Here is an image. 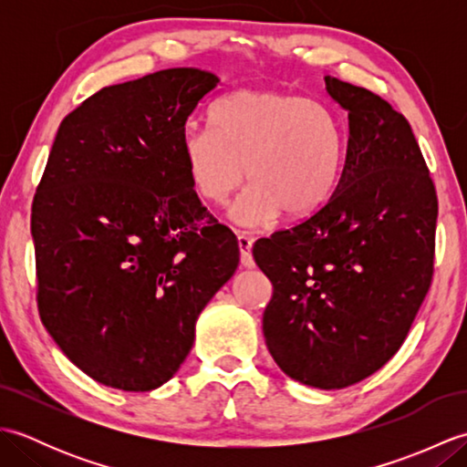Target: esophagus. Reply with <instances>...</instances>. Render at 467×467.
<instances>
[{
    "mask_svg": "<svg viewBox=\"0 0 467 467\" xmlns=\"http://www.w3.org/2000/svg\"><path fill=\"white\" fill-rule=\"evenodd\" d=\"M239 249H241V265H243V266H253V265H254L253 253H251L253 241L249 239V236H244V234L239 236Z\"/></svg>",
    "mask_w": 467,
    "mask_h": 467,
    "instance_id": "esophagus-1",
    "label": "esophagus"
}]
</instances>
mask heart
Listing matches in <instances>:
<instances>
[{
  "label": "heart",
  "instance_id": "heart-1",
  "mask_svg": "<svg viewBox=\"0 0 467 467\" xmlns=\"http://www.w3.org/2000/svg\"><path fill=\"white\" fill-rule=\"evenodd\" d=\"M208 128H188L181 154L188 181L206 202L224 204L249 178L233 208L244 226H265L285 211L303 218L329 201L345 158V134L331 106L275 90L224 96Z\"/></svg>",
  "mask_w": 467,
  "mask_h": 467
}]
</instances>
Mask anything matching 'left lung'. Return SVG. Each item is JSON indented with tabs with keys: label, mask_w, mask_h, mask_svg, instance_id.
Listing matches in <instances>:
<instances>
[{
	"label": "left lung",
	"mask_w": 467,
	"mask_h": 467,
	"mask_svg": "<svg viewBox=\"0 0 467 467\" xmlns=\"http://www.w3.org/2000/svg\"><path fill=\"white\" fill-rule=\"evenodd\" d=\"M349 118L333 194L253 256L273 283L263 335L281 369L343 389L391 359L433 279L438 194L410 122L365 88L325 76Z\"/></svg>",
	"instance_id": "8db88e82"
}]
</instances>
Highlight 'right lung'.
Returning <instances> with one entry per match:
<instances>
[{
	"label": "right lung",
	"instance_id": "1",
	"mask_svg": "<svg viewBox=\"0 0 467 467\" xmlns=\"http://www.w3.org/2000/svg\"><path fill=\"white\" fill-rule=\"evenodd\" d=\"M218 78L171 67L106 86L69 112L32 204L37 311L78 369L122 391L178 371L198 315L239 266L181 154Z\"/></svg>",
	"mask_w": 467,
	"mask_h": 467
}]
</instances>
